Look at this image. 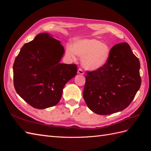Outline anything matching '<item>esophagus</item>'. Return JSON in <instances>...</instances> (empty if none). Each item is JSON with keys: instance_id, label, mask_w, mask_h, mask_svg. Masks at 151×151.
I'll return each mask as SVG.
<instances>
[{"instance_id": "34e87169", "label": "esophagus", "mask_w": 151, "mask_h": 151, "mask_svg": "<svg viewBox=\"0 0 151 151\" xmlns=\"http://www.w3.org/2000/svg\"><path fill=\"white\" fill-rule=\"evenodd\" d=\"M77 72H78V74H84V70L82 69L81 68H79V69H78V71H77Z\"/></svg>"}]
</instances>
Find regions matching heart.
<instances>
[{
	"label": "heart",
	"instance_id": "heart-1",
	"mask_svg": "<svg viewBox=\"0 0 151 151\" xmlns=\"http://www.w3.org/2000/svg\"><path fill=\"white\" fill-rule=\"evenodd\" d=\"M111 50L108 45L96 39H83L76 41L68 45L66 53L72 58L76 54L82 57L83 67L89 70H96L103 67L108 62Z\"/></svg>",
	"mask_w": 151,
	"mask_h": 151
}]
</instances>
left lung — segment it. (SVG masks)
<instances>
[{
    "label": "left lung",
    "instance_id": "obj_1",
    "mask_svg": "<svg viewBox=\"0 0 151 151\" xmlns=\"http://www.w3.org/2000/svg\"><path fill=\"white\" fill-rule=\"evenodd\" d=\"M140 67L139 60L127 43L113 46L106 64L87 71L83 98L88 108L105 115L129 106L140 87Z\"/></svg>",
    "mask_w": 151,
    "mask_h": 151
}]
</instances>
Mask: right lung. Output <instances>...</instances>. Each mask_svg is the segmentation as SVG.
Here are the masks:
<instances>
[{
  "label": "right lung",
  "mask_w": 151,
  "mask_h": 151,
  "mask_svg": "<svg viewBox=\"0 0 151 151\" xmlns=\"http://www.w3.org/2000/svg\"><path fill=\"white\" fill-rule=\"evenodd\" d=\"M64 48L48 33H40L25 43L13 65L17 93L31 106L45 109L56 105L67 82L75 77L76 64L60 63Z\"/></svg>",
  "instance_id": "add662e5"
}]
</instances>
